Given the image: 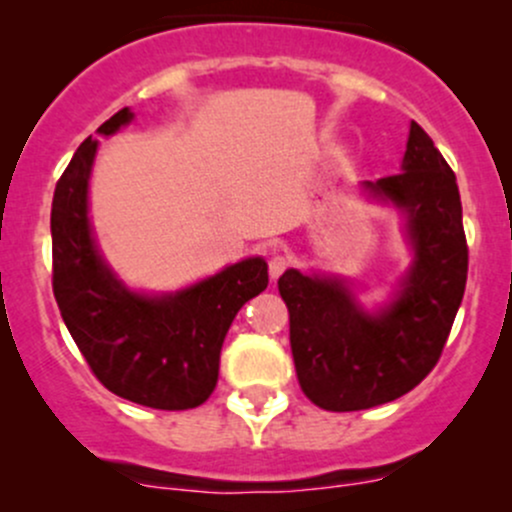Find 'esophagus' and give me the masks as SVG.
I'll return each instance as SVG.
<instances>
[{
	"mask_svg": "<svg viewBox=\"0 0 512 512\" xmlns=\"http://www.w3.org/2000/svg\"><path fill=\"white\" fill-rule=\"evenodd\" d=\"M289 267V257L285 252H272L270 262H267V270H270L272 280H280V275Z\"/></svg>",
	"mask_w": 512,
	"mask_h": 512,
	"instance_id": "34e87169",
	"label": "esophagus"
}]
</instances>
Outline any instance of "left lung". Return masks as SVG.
<instances>
[{"mask_svg": "<svg viewBox=\"0 0 512 512\" xmlns=\"http://www.w3.org/2000/svg\"><path fill=\"white\" fill-rule=\"evenodd\" d=\"M366 193L404 210L414 265L394 302L369 314L342 280L287 270L277 280L289 309L299 386L324 411H361L409 394L441 359L468 277L456 175L411 121L401 173L366 180Z\"/></svg>", "mask_w": 512, "mask_h": 512, "instance_id": "obj_1", "label": "left lung"}]
</instances>
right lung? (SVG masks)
<instances>
[{
    "instance_id": "1",
    "label": "right lung",
    "mask_w": 512,
    "mask_h": 512,
    "mask_svg": "<svg viewBox=\"0 0 512 512\" xmlns=\"http://www.w3.org/2000/svg\"><path fill=\"white\" fill-rule=\"evenodd\" d=\"M133 118L113 113L98 133ZM98 141L86 138L59 178L51 203L54 297L66 329L96 379L121 399L160 411L195 409L218 384L220 349L247 299L267 287V262L247 257L163 297L131 292L103 262L89 223V175Z\"/></svg>"
}]
</instances>
